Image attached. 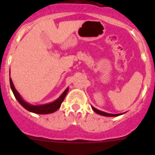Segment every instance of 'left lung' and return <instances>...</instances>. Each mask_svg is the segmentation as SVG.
<instances>
[{
  "label": "left lung",
  "instance_id": "obj_1",
  "mask_svg": "<svg viewBox=\"0 0 155 155\" xmlns=\"http://www.w3.org/2000/svg\"><path fill=\"white\" fill-rule=\"evenodd\" d=\"M92 109H93V110L96 113L99 114V115H104V116H109V117H115V116H118V115H120V114H109V113H107V112H102V111H100L98 110V109H95L94 107H91Z\"/></svg>",
  "mask_w": 155,
  "mask_h": 155
}]
</instances>
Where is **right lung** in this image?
<instances>
[{
    "label": "right lung",
    "instance_id": "1",
    "mask_svg": "<svg viewBox=\"0 0 155 155\" xmlns=\"http://www.w3.org/2000/svg\"><path fill=\"white\" fill-rule=\"evenodd\" d=\"M10 83L11 89H12V92H13L14 96H15V97L16 98L18 102L19 103V104H21L25 109H27V110L29 111V112H34V113H37V114H42V115H43V114L52 113V112L57 111L58 109L60 108L62 102H63L64 100L69 89L68 87V88L64 91V93L61 95L60 97L58 98V99L56 100V101H54V102L50 103V104H45V105L33 106V105H30V104H28V103H26L25 101H23L22 98H21V96L19 95V94H18V91L15 90L11 78H10Z\"/></svg>",
    "mask_w": 155,
    "mask_h": 155
}]
</instances>
